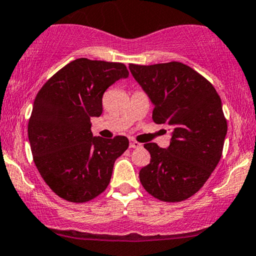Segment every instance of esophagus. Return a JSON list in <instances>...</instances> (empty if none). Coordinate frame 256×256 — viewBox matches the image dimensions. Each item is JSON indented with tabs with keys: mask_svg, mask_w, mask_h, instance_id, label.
I'll list each match as a JSON object with an SVG mask.
<instances>
[{
	"mask_svg": "<svg viewBox=\"0 0 256 256\" xmlns=\"http://www.w3.org/2000/svg\"><path fill=\"white\" fill-rule=\"evenodd\" d=\"M130 148H142V144L138 143V142H136V140H131V142H130Z\"/></svg>",
	"mask_w": 256,
	"mask_h": 256,
	"instance_id": "obj_1",
	"label": "esophagus"
}]
</instances>
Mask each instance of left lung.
Instances as JSON below:
<instances>
[{
	"label": "left lung",
	"mask_w": 256,
	"mask_h": 256,
	"mask_svg": "<svg viewBox=\"0 0 256 256\" xmlns=\"http://www.w3.org/2000/svg\"><path fill=\"white\" fill-rule=\"evenodd\" d=\"M128 68L154 106V122L171 131L168 148L144 144L151 160L139 171L142 186L164 202L189 198L221 160L227 134L221 98L204 76L182 62L130 64Z\"/></svg>",
	"instance_id": "left-lung-1"
}]
</instances>
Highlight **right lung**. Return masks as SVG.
I'll return each instance as SVG.
<instances>
[{
	"instance_id": "add662e5",
	"label": "right lung",
	"mask_w": 256,
	"mask_h": 256,
	"mask_svg": "<svg viewBox=\"0 0 256 256\" xmlns=\"http://www.w3.org/2000/svg\"><path fill=\"white\" fill-rule=\"evenodd\" d=\"M128 76L124 64L82 58L38 90L28 122L29 143L41 177L61 198L84 203L108 188L128 139L93 137L90 118L102 113L105 90Z\"/></svg>"
}]
</instances>
